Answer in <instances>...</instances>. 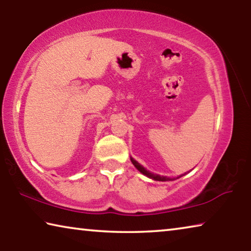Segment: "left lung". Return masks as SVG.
<instances>
[{
	"label": "left lung",
	"mask_w": 251,
	"mask_h": 251,
	"mask_svg": "<svg viewBox=\"0 0 251 251\" xmlns=\"http://www.w3.org/2000/svg\"><path fill=\"white\" fill-rule=\"evenodd\" d=\"M130 160H131V163H133V165L134 166L138 169L139 172H141L142 174H144V175H146L147 177H150V178H152V179L154 180H159V181H166V180H172L171 178H168V177H165V176H159V175H156V174H152V173H151V172H148V171H146L145 168H144L142 165H139L137 161H136L135 159H133V158H130ZM180 177V176H179ZM179 177H177V178H179Z\"/></svg>",
	"instance_id": "obj_1"
}]
</instances>
